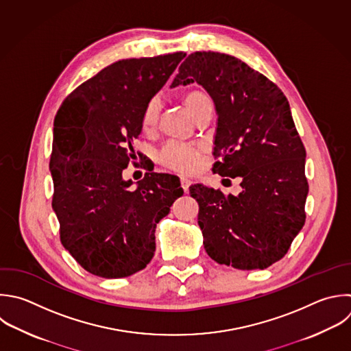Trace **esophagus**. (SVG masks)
Here are the masks:
<instances>
[{
    "label": "esophagus",
    "mask_w": 351,
    "mask_h": 351,
    "mask_svg": "<svg viewBox=\"0 0 351 351\" xmlns=\"http://www.w3.org/2000/svg\"><path fill=\"white\" fill-rule=\"evenodd\" d=\"M191 184H192V181H191L189 178H186V177H181V186H182V189H184V192H185V193L189 191Z\"/></svg>",
    "instance_id": "1"
}]
</instances>
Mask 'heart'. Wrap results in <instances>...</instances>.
<instances>
[{"instance_id": "obj_1", "label": "heart", "mask_w": 351, "mask_h": 351, "mask_svg": "<svg viewBox=\"0 0 351 351\" xmlns=\"http://www.w3.org/2000/svg\"><path fill=\"white\" fill-rule=\"evenodd\" d=\"M207 96H204L200 92H191L184 97V104L193 117L203 100H206ZM159 112V103L156 99H152L141 118L143 128H149L155 123L156 117ZM159 160L166 167H170L177 171L189 173L199 167L200 165V145L197 144H188V143H178V141H169L165 144L159 154Z\"/></svg>"}]
</instances>
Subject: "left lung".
Instances as JSON below:
<instances>
[{"instance_id": "8db88e82", "label": "left lung", "mask_w": 351, "mask_h": 351, "mask_svg": "<svg viewBox=\"0 0 351 351\" xmlns=\"http://www.w3.org/2000/svg\"><path fill=\"white\" fill-rule=\"evenodd\" d=\"M192 82L207 90L218 115L213 171L241 178L237 196L191 186L206 252L236 269H266L287 254L306 219V149L288 100L265 75L225 53H191L171 86Z\"/></svg>"}]
</instances>
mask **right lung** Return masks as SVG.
<instances>
[{"label": "right lung", "instance_id": "1", "mask_svg": "<svg viewBox=\"0 0 351 351\" xmlns=\"http://www.w3.org/2000/svg\"><path fill=\"white\" fill-rule=\"evenodd\" d=\"M184 52L112 63L62 103L53 123L52 207L60 241L89 273L121 278L143 270L155 252L156 223L182 196L180 180L147 173L137 189L122 171L136 158L143 112Z\"/></svg>", "mask_w": 351, "mask_h": 351}]
</instances>
